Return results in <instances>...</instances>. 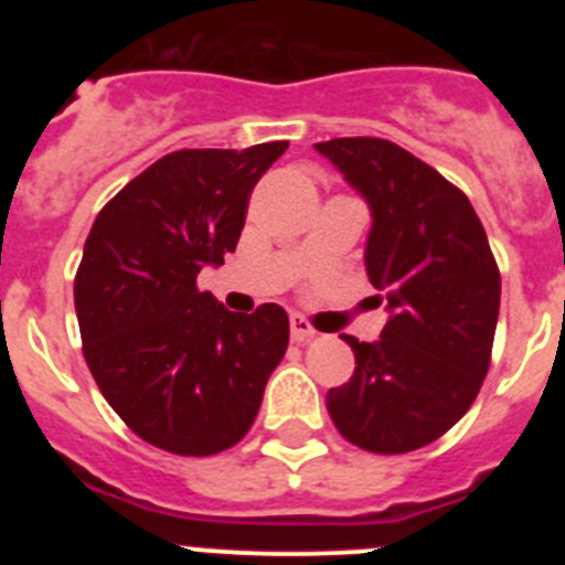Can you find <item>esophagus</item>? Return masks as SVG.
Masks as SVG:
<instances>
[{
  "mask_svg": "<svg viewBox=\"0 0 565 565\" xmlns=\"http://www.w3.org/2000/svg\"><path fill=\"white\" fill-rule=\"evenodd\" d=\"M313 337H317V331H313L308 319L291 317V339H294V342H311Z\"/></svg>",
  "mask_w": 565,
  "mask_h": 565,
  "instance_id": "esophagus-1",
  "label": "esophagus"
}]
</instances>
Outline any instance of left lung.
Returning a JSON list of instances; mask_svg holds the SVG:
<instances>
[{
  "instance_id": "8db88e82",
  "label": "left lung",
  "mask_w": 565,
  "mask_h": 565,
  "mask_svg": "<svg viewBox=\"0 0 565 565\" xmlns=\"http://www.w3.org/2000/svg\"><path fill=\"white\" fill-rule=\"evenodd\" d=\"M317 152L371 206L364 268L391 311L376 342L344 337L356 371L328 391V413L362 450L413 452L481 391L501 308L498 263L467 194L398 143L333 138Z\"/></svg>"
}]
</instances>
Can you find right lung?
Instances as JSON below:
<instances>
[{
	"mask_svg": "<svg viewBox=\"0 0 565 565\" xmlns=\"http://www.w3.org/2000/svg\"><path fill=\"white\" fill-rule=\"evenodd\" d=\"M288 141L178 149L98 212L76 271L84 359L135 436L174 456H214L252 430L286 356L288 313H232L198 288L237 248L252 189Z\"/></svg>",
	"mask_w": 565,
	"mask_h": 565,
	"instance_id": "1",
	"label": "right lung"
}]
</instances>
